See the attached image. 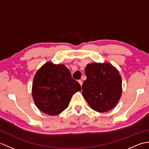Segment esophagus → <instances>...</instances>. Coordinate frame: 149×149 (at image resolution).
<instances>
[{"label": "esophagus", "mask_w": 149, "mask_h": 149, "mask_svg": "<svg viewBox=\"0 0 149 149\" xmlns=\"http://www.w3.org/2000/svg\"><path fill=\"white\" fill-rule=\"evenodd\" d=\"M78 82H79V84H80V85L81 86V85H82V81L81 80V79H79V80H78Z\"/></svg>", "instance_id": "esophagus-1"}]
</instances>
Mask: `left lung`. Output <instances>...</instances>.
<instances>
[{
    "label": "left lung",
    "mask_w": 149,
    "mask_h": 149,
    "mask_svg": "<svg viewBox=\"0 0 149 149\" xmlns=\"http://www.w3.org/2000/svg\"><path fill=\"white\" fill-rule=\"evenodd\" d=\"M86 79L82 85V95L90 107L99 112L116 106L122 92L121 77L111 64L92 63L85 68Z\"/></svg>",
    "instance_id": "left-lung-1"
}]
</instances>
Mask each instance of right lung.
Returning <instances> with one entry per match:
<instances>
[{"mask_svg":"<svg viewBox=\"0 0 149 149\" xmlns=\"http://www.w3.org/2000/svg\"><path fill=\"white\" fill-rule=\"evenodd\" d=\"M81 90L63 64L45 63L35 75L32 95L37 107L44 113L55 116L68 107L74 93Z\"/></svg>","mask_w":149,"mask_h":149,"instance_id":"right-lung-1","label":"right lung"}]
</instances>
